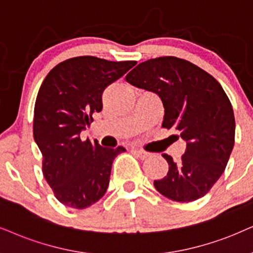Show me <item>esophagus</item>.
Returning a JSON list of instances; mask_svg holds the SVG:
<instances>
[{
  "label": "esophagus",
  "mask_w": 253,
  "mask_h": 253,
  "mask_svg": "<svg viewBox=\"0 0 253 253\" xmlns=\"http://www.w3.org/2000/svg\"><path fill=\"white\" fill-rule=\"evenodd\" d=\"M133 153L137 156V158L141 159V160H146L150 156V153L145 152V150H141V149H134Z\"/></svg>",
  "instance_id": "34e87169"
}]
</instances>
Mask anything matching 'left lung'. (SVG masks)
I'll use <instances>...</instances> for the list:
<instances>
[{"label":"left lung","instance_id":"1","mask_svg":"<svg viewBox=\"0 0 253 253\" xmlns=\"http://www.w3.org/2000/svg\"><path fill=\"white\" fill-rule=\"evenodd\" d=\"M125 79L161 98L162 127L187 142L178 162L162 154L169 169L154 181L156 190L176 202L203 197L223 174L235 145V116L224 89L211 75L174 56L140 63Z\"/></svg>","mask_w":253,"mask_h":253}]
</instances>
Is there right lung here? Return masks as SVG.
<instances>
[{
  "label": "right lung",
  "instance_id": "1",
  "mask_svg": "<svg viewBox=\"0 0 253 253\" xmlns=\"http://www.w3.org/2000/svg\"><path fill=\"white\" fill-rule=\"evenodd\" d=\"M136 62H110L93 56L73 57L47 73L34 111V139L42 169L57 200L73 209L98 202L110 183L113 160L124 147L106 148L81 139V132L103 110L104 89Z\"/></svg>",
  "mask_w": 253,
  "mask_h": 253
}]
</instances>
